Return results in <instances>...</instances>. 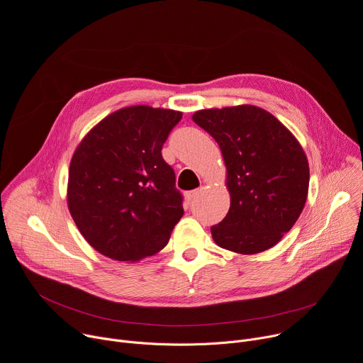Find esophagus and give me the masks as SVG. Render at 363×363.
<instances>
[{"mask_svg": "<svg viewBox=\"0 0 363 363\" xmlns=\"http://www.w3.org/2000/svg\"><path fill=\"white\" fill-rule=\"evenodd\" d=\"M201 191H202V189L187 191V193H186V199H187V201H193V199H196V198L199 196V194H201Z\"/></svg>", "mask_w": 363, "mask_h": 363, "instance_id": "esophagus-1", "label": "esophagus"}]
</instances>
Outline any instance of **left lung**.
Masks as SVG:
<instances>
[{"label": "left lung", "instance_id": "8db88e82", "mask_svg": "<svg viewBox=\"0 0 363 363\" xmlns=\"http://www.w3.org/2000/svg\"><path fill=\"white\" fill-rule=\"evenodd\" d=\"M193 122L218 143L231 205L211 228L213 241L238 255L276 245L308 196V160L294 133L267 110L241 104L198 110Z\"/></svg>", "mask_w": 363, "mask_h": 363}]
</instances>
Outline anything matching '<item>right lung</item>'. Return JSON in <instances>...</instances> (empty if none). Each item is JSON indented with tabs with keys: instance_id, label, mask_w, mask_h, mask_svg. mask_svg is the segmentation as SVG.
Listing matches in <instances>:
<instances>
[{
	"instance_id": "1",
	"label": "right lung",
	"mask_w": 363,
	"mask_h": 363,
	"mask_svg": "<svg viewBox=\"0 0 363 363\" xmlns=\"http://www.w3.org/2000/svg\"><path fill=\"white\" fill-rule=\"evenodd\" d=\"M183 113L145 104L119 108L75 148L67 202L77 228L103 256L157 255L183 216L182 194L161 150Z\"/></svg>"
}]
</instances>
